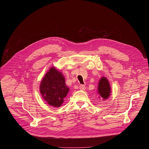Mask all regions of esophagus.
<instances>
[{
  "label": "esophagus",
  "mask_w": 149,
  "mask_h": 149,
  "mask_svg": "<svg viewBox=\"0 0 149 149\" xmlns=\"http://www.w3.org/2000/svg\"><path fill=\"white\" fill-rule=\"evenodd\" d=\"M80 89L81 90V91H84L86 89V86L84 85H83V84H81L80 86Z\"/></svg>",
  "instance_id": "1"
}]
</instances>
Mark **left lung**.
Returning <instances> with one entry per match:
<instances>
[{"label": "left lung", "mask_w": 149, "mask_h": 149, "mask_svg": "<svg viewBox=\"0 0 149 149\" xmlns=\"http://www.w3.org/2000/svg\"><path fill=\"white\" fill-rule=\"evenodd\" d=\"M98 94L99 98H101L103 100H107L109 98L111 93V88L109 80L105 77H101L99 80L97 87Z\"/></svg>", "instance_id": "1"}]
</instances>
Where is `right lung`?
Returning <instances> with one entry per match:
<instances>
[{
    "label": "right lung",
    "mask_w": 149,
    "mask_h": 149,
    "mask_svg": "<svg viewBox=\"0 0 149 149\" xmlns=\"http://www.w3.org/2000/svg\"><path fill=\"white\" fill-rule=\"evenodd\" d=\"M39 89L43 100L54 107L61 106L69 91L64 75L55 67L51 68L46 73Z\"/></svg>",
    "instance_id": "right-lung-1"
}]
</instances>
